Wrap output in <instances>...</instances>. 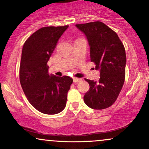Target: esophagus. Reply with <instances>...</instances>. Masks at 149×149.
I'll return each instance as SVG.
<instances>
[{
  "instance_id": "34e87169",
  "label": "esophagus",
  "mask_w": 149,
  "mask_h": 149,
  "mask_svg": "<svg viewBox=\"0 0 149 149\" xmlns=\"http://www.w3.org/2000/svg\"><path fill=\"white\" fill-rule=\"evenodd\" d=\"M82 80L81 78H73V83H79Z\"/></svg>"
}]
</instances>
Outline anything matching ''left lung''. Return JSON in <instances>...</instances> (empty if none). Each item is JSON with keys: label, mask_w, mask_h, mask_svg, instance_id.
Here are the masks:
<instances>
[{"label": "left lung", "mask_w": 149, "mask_h": 149, "mask_svg": "<svg viewBox=\"0 0 149 149\" xmlns=\"http://www.w3.org/2000/svg\"><path fill=\"white\" fill-rule=\"evenodd\" d=\"M85 34L90 46V60L100 69V78L94 81L85 78L90 89L84 102L91 109L102 110L113 105L123 86L125 78V47L114 31L102 22L76 24Z\"/></svg>", "instance_id": "8db88e82"}]
</instances>
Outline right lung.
<instances>
[{"instance_id":"1","label":"right lung","mask_w":149,"mask_h":149,"mask_svg":"<svg viewBox=\"0 0 149 149\" xmlns=\"http://www.w3.org/2000/svg\"><path fill=\"white\" fill-rule=\"evenodd\" d=\"M68 28L45 26L30 36L22 48L19 80L29 103L38 111L53 115L62 111L73 79L49 74L47 63L58 40Z\"/></svg>"}]
</instances>
